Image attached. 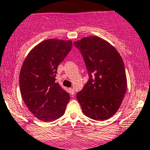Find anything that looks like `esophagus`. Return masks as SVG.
Returning <instances> with one entry per match:
<instances>
[{
	"mask_svg": "<svg viewBox=\"0 0 150 150\" xmlns=\"http://www.w3.org/2000/svg\"><path fill=\"white\" fill-rule=\"evenodd\" d=\"M69 91H70V93L71 95H74V94H75V90H74L73 88H70V90H69Z\"/></svg>",
	"mask_w": 150,
	"mask_h": 150,
	"instance_id": "1",
	"label": "esophagus"
}]
</instances>
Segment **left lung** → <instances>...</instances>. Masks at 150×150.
<instances>
[{"label": "left lung", "mask_w": 150, "mask_h": 150, "mask_svg": "<svg viewBox=\"0 0 150 150\" xmlns=\"http://www.w3.org/2000/svg\"><path fill=\"white\" fill-rule=\"evenodd\" d=\"M73 44L83 56L89 77L76 95L82 111L94 120L108 119L118 111L127 92L122 58L112 45L96 36Z\"/></svg>", "instance_id": "obj_1"}]
</instances>
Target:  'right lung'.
Returning a JSON list of instances; mask_svg holds the SVG:
<instances>
[{"label":"right lung","instance_id":"add662e5","mask_svg":"<svg viewBox=\"0 0 150 150\" xmlns=\"http://www.w3.org/2000/svg\"><path fill=\"white\" fill-rule=\"evenodd\" d=\"M71 41L47 39L29 53L21 69L20 91L26 106L39 120L59 119L65 111L70 94L56 82L59 63L72 49Z\"/></svg>","mask_w":150,"mask_h":150}]
</instances>
